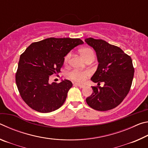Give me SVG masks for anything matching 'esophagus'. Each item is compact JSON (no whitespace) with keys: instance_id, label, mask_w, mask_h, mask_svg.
I'll list each match as a JSON object with an SVG mask.
<instances>
[{"instance_id":"obj_1","label":"esophagus","mask_w":148,"mask_h":148,"mask_svg":"<svg viewBox=\"0 0 148 148\" xmlns=\"http://www.w3.org/2000/svg\"><path fill=\"white\" fill-rule=\"evenodd\" d=\"M74 85H75V86H77L79 87L80 88H84V87H85V86H86L84 84H80V83H75Z\"/></svg>"}]
</instances>
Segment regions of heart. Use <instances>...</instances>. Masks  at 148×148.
Segmentation results:
<instances>
[{"instance_id":"heart-1","label":"heart","mask_w":148,"mask_h":148,"mask_svg":"<svg viewBox=\"0 0 148 148\" xmlns=\"http://www.w3.org/2000/svg\"><path fill=\"white\" fill-rule=\"evenodd\" d=\"M80 56L83 58L84 61L88 59L90 57H94V52L89 47H84L79 50ZM71 57V53H69L64 57V62L65 64L68 62L69 60ZM90 72L88 71H77L74 70L71 72H69V77L70 78L76 82H84L86 80L87 77L89 76Z\"/></svg>"}]
</instances>
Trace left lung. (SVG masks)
<instances>
[{"instance_id": "8db88e82", "label": "left lung", "mask_w": 148, "mask_h": 148, "mask_svg": "<svg viewBox=\"0 0 148 148\" xmlns=\"http://www.w3.org/2000/svg\"><path fill=\"white\" fill-rule=\"evenodd\" d=\"M96 51L99 65L91 79L95 83L104 82L103 87L92 86V93L86 102L92 109L107 111L117 107L131 89L134 69L131 57L120 47L101 39L85 40Z\"/></svg>"}]
</instances>
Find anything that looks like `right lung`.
Returning <instances> with one entry per match:
<instances>
[{
    "instance_id": "right-lung-1",
    "label": "right lung",
    "mask_w": 148,
    "mask_h": 148,
    "mask_svg": "<svg viewBox=\"0 0 148 148\" xmlns=\"http://www.w3.org/2000/svg\"><path fill=\"white\" fill-rule=\"evenodd\" d=\"M84 42L79 38H49L32 43L19 58L16 85L24 102L41 113H48L64 104L72 86L68 79L49 83V77L58 73L64 57Z\"/></svg>"
}]
</instances>
